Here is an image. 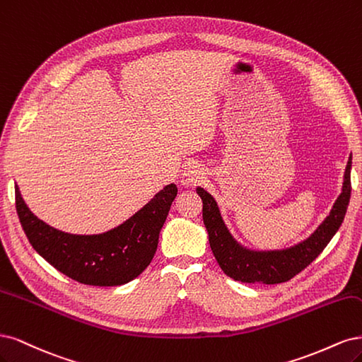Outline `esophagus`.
I'll use <instances>...</instances> for the list:
<instances>
[{
    "mask_svg": "<svg viewBox=\"0 0 362 362\" xmlns=\"http://www.w3.org/2000/svg\"><path fill=\"white\" fill-rule=\"evenodd\" d=\"M204 179V171L203 168L198 165V164H188L185 167L183 173H182V177H180V183L183 186H195L200 183Z\"/></svg>",
    "mask_w": 362,
    "mask_h": 362,
    "instance_id": "esophagus-1",
    "label": "esophagus"
}]
</instances>
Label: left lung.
<instances>
[{"mask_svg":"<svg viewBox=\"0 0 362 362\" xmlns=\"http://www.w3.org/2000/svg\"><path fill=\"white\" fill-rule=\"evenodd\" d=\"M351 168L352 155L346 165L341 194L317 230L295 247L275 251H252L243 248L230 235L215 198L203 188H197V194L203 200V221L209 235V243L221 269L236 281L250 284L286 283L304 271L325 250L343 223L352 192Z\"/></svg>","mask_w":362,"mask_h":362,"instance_id":"obj_1","label":"left lung"}]
</instances>
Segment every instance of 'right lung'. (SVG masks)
I'll list each match as a JSON object with an SVG mask.
<instances>
[{
  "mask_svg": "<svg viewBox=\"0 0 362 362\" xmlns=\"http://www.w3.org/2000/svg\"><path fill=\"white\" fill-rule=\"evenodd\" d=\"M15 194L21 226L33 248L75 281L108 287L132 281L150 264L177 186L167 185L134 216L100 235H71L57 230L30 211L18 185Z\"/></svg>",
  "mask_w": 362,
  "mask_h": 362,
  "instance_id": "1",
  "label": "right lung"
}]
</instances>
